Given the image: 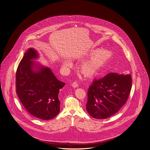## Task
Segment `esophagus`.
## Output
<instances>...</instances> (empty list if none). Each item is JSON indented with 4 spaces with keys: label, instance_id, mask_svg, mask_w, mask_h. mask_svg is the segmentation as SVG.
<instances>
[{
    "label": "esophagus",
    "instance_id": "obj_1",
    "mask_svg": "<svg viewBox=\"0 0 150 150\" xmlns=\"http://www.w3.org/2000/svg\"><path fill=\"white\" fill-rule=\"evenodd\" d=\"M71 86L73 87L74 88H76L78 87L79 85L76 82H74L73 83L71 84Z\"/></svg>",
    "mask_w": 150,
    "mask_h": 150
}]
</instances>
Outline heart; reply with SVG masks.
<instances>
[{
  "label": "heart",
  "mask_w": 150,
  "mask_h": 150,
  "mask_svg": "<svg viewBox=\"0 0 150 150\" xmlns=\"http://www.w3.org/2000/svg\"><path fill=\"white\" fill-rule=\"evenodd\" d=\"M91 56L82 63L81 66V72L84 76H94L106 64L112 56V53L108 50L95 49L89 53ZM64 66L70 67L72 63L69 60L64 61Z\"/></svg>",
  "instance_id": "1"
}]
</instances>
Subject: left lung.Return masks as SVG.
Wrapping results in <instances>:
<instances>
[{
	"label": "left lung",
	"mask_w": 150,
	"mask_h": 150,
	"mask_svg": "<svg viewBox=\"0 0 150 150\" xmlns=\"http://www.w3.org/2000/svg\"><path fill=\"white\" fill-rule=\"evenodd\" d=\"M131 88L130 74L111 73L93 81L88 89L87 112L97 119L113 115L124 105Z\"/></svg>",
	"instance_id": "1"
}]
</instances>
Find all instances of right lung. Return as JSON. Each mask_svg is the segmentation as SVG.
Returning <instances> with one entry per match:
<instances>
[{
    "instance_id": "obj_1",
    "label": "right lung",
    "mask_w": 150,
    "mask_h": 150,
    "mask_svg": "<svg viewBox=\"0 0 150 150\" xmlns=\"http://www.w3.org/2000/svg\"><path fill=\"white\" fill-rule=\"evenodd\" d=\"M39 57L34 48L25 52L16 72V92L30 114L50 120L60 111L59 93L65 83L59 81L50 68L34 61Z\"/></svg>"
}]
</instances>
